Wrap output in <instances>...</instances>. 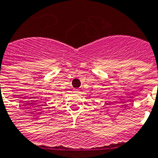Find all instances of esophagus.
<instances>
[{"label":"esophagus","mask_w":158,"mask_h":158,"mask_svg":"<svg viewBox=\"0 0 158 158\" xmlns=\"http://www.w3.org/2000/svg\"><path fill=\"white\" fill-rule=\"evenodd\" d=\"M74 93H76V94H78V93H79V90L75 89V90H74Z\"/></svg>","instance_id":"1"}]
</instances>
